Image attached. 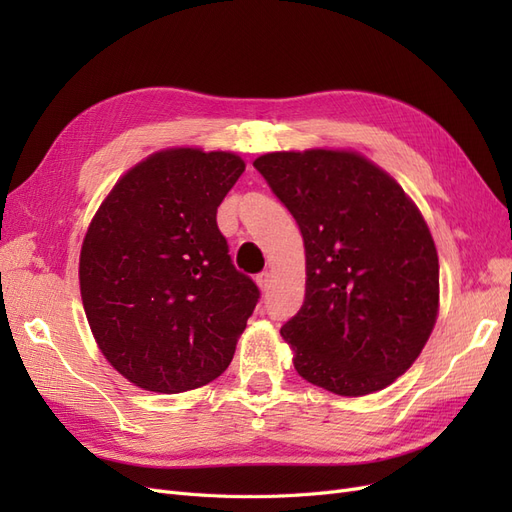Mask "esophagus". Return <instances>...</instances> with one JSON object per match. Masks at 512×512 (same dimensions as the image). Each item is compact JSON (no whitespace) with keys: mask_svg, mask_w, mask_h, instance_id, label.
<instances>
[{"mask_svg":"<svg viewBox=\"0 0 512 512\" xmlns=\"http://www.w3.org/2000/svg\"><path fill=\"white\" fill-rule=\"evenodd\" d=\"M256 284H258V288H260L262 292H267L269 286H271V273H267V271L258 273V275H256Z\"/></svg>","mask_w":512,"mask_h":512,"instance_id":"esophagus-1","label":"esophagus"}]
</instances>
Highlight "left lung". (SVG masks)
<instances>
[{"instance_id": "left-lung-1", "label": "left lung", "mask_w": 512, "mask_h": 512, "mask_svg": "<svg viewBox=\"0 0 512 512\" xmlns=\"http://www.w3.org/2000/svg\"><path fill=\"white\" fill-rule=\"evenodd\" d=\"M254 168L305 245V299L280 331L294 369L335 395L382 391L418 359L438 318V252L421 211L354 151H275Z\"/></svg>"}]
</instances>
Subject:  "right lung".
<instances>
[{
	"label": "right lung",
	"instance_id": "1",
	"mask_svg": "<svg viewBox=\"0 0 512 512\" xmlns=\"http://www.w3.org/2000/svg\"><path fill=\"white\" fill-rule=\"evenodd\" d=\"M243 170L228 151H158L117 181L87 228V322L106 361L145 391L222 376L260 299L215 222Z\"/></svg>",
	"mask_w": 512,
	"mask_h": 512
}]
</instances>
